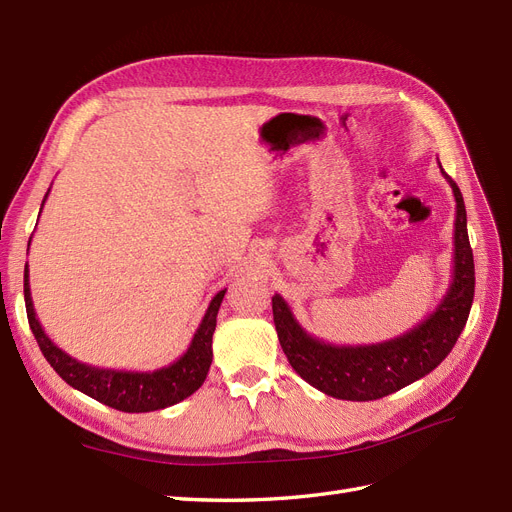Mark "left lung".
I'll list each match as a JSON object with an SVG mask.
<instances>
[{
	"label": "left lung",
	"mask_w": 512,
	"mask_h": 512,
	"mask_svg": "<svg viewBox=\"0 0 512 512\" xmlns=\"http://www.w3.org/2000/svg\"><path fill=\"white\" fill-rule=\"evenodd\" d=\"M455 196L453 282L440 305L414 329L389 342L335 346L309 335L294 318L282 294H275L273 322L292 369L324 395L346 401H371L391 395L436 369L466 327L474 301V258L468 218L457 183L444 173Z\"/></svg>",
	"instance_id": "obj_1"
}]
</instances>
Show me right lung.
Here are the masks:
<instances>
[{
  "mask_svg": "<svg viewBox=\"0 0 512 512\" xmlns=\"http://www.w3.org/2000/svg\"><path fill=\"white\" fill-rule=\"evenodd\" d=\"M49 196V192H46ZM44 196V200H46ZM42 200V205H44ZM25 307L27 320L36 342L57 374L64 378L72 389L81 391L104 406H111L121 412H153L168 406H175L185 397L196 393L203 386L211 359H213V331L218 322V312L226 288L211 299L207 312L200 320L192 337L190 348L185 350L175 363L153 371H126V369H104L76 361L74 356L61 350L53 339L44 333L42 324L36 318L32 290H29V269L25 267Z\"/></svg>",
  "mask_w": 512,
  "mask_h": 512,
  "instance_id": "add662e5",
  "label": "right lung"
}]
</instances>
